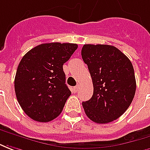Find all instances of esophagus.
I'll use <instances>...</instances> for the list:
<instances>
[{
  "label": "esophagus",
  "instance_id": "1",
  "mask_svg": "<svg viewBox=\"0 0 150 150\" xmlns=\"http://www.w3.org/2000/svg\"><path fill=\"white\" fill-rule=\"evenodd\" d=\"M73 89H74V91H75V92H77V90H78V89H79V85H77Z\"/></svg>",
  "mask_w": 150,
  "mask_h": 150
}]
</instances>
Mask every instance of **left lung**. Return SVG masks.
I'll return each mask as SVG.
<instances>
[{
    "label": "left lung",
    "mask_w": 150,
    "mask_h": 150,
    "mask_svg": "<svg viewBox=\"0 0 150 150\" xmlns=\"http://www.w3.org/2000/svg\"><path fill=\"white\" fill-rule=\"evenodd\" d=\"M81 57L94 86L93 96L82 103L88 118L97 124L117 120L128 109L136 92L132 62L115 47L85 44Z\"/></svg>",
    "instance_id": "1"
}]
</instances>
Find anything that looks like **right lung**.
<instances>
[{"label": "right lung", "mask_w": 150, "mask_h": 150, "mask_svg": "<svg viewBox=\"0 0 150 150\" xmlns=\"http://www.w3.org/2000/svg\"><path fill=\"white\" fill-rule=\"evenodd\" d=\"M77 48L76 43H43L22 58L14 89L18 103L32 120L46 123L61 113L71 94L63 64Z\"/></svg>", "instance_id": "add662e5"}]
</instances>
